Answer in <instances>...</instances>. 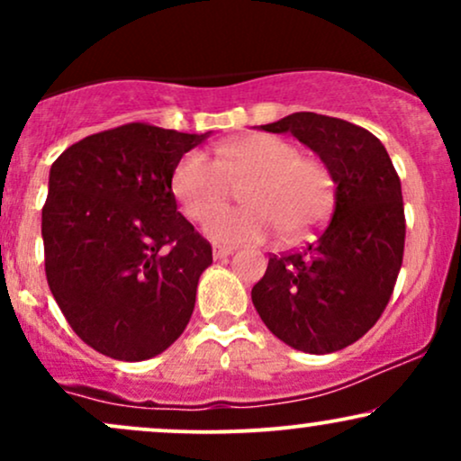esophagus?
Returning a JSON list of instances; mask_svg holds the SVG:
<instances>
[{
    "label": "esophagus",
    "mask_w": 461,
    "mask_h": 461,
    "mask_svg": "<svg viewBox=\"0 0 461 461\" xmlns=\"http://www.w3.org/2000/svg\"><path fill=\"white\" fill-rule=\"evenodd\" d=\"M231 253H234V249H231V247H221V245H214V247H212L214 260H221V258L231 256Z\"/></svg>",
    "instance_id": "34e87169"
}]
</instances>
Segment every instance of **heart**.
Here are the masks:
<instances>
[{"instance_id": "b5f03b06", "label": "heart", "mask_w": 461, "mask_h": 461, "mask_svg": "<svg viewBox=\"0 0 461 461\" xmlns=\"http://www.w3.org/2000/svg\"><path fill=\"white\" fill-rule=\"evenodd\" d=\"M231 183L246 185V208L215 211ZM173 194L190 219L211 212L203 231L214 242L253 245L277 231L285 240L310 234L330 212L333 179L325 162L299 153L290 140L251 134L221 142L216 160L203 151L186 153L173 171Z\"/></svg>"}]
</instances>
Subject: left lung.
<instances>
[{
	"mask_svg": "<svg viewBox=\"0 0 461 461\" xmlns=\"http://www.w3.org/2000/svg\"><path fill=\"white\" fill-rule=\"evenodd\" d=\"M290 131L330 168L331 219L297 251L268 258L251 301L264 325L305 353L340 351L377 322L405 247L401 179L377 136L348 121L294 113L262 125Z\"/></svg>",
	"mask_w": 461,
	"mask_h": 461,
	"instance_id": "obj_1",
	"label": "left lung"
}]
</instances>
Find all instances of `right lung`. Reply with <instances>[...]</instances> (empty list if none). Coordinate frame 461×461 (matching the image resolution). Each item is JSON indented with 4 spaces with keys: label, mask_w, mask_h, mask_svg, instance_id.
Here are the masks:
<instances>
[{
    "label": "right lung",
    "mask_w": 461,
    "mask_h": 461,
    "mask_svg": "<svg viewBox=\"0 0 461 461\" xmlns=\"http://www.w3.org/2000/svg\"><path fill=\"white\" fill-rule=\"evenodd\" d=\"M208 136L128 123L51 164L41 227L47 284L95 351L142 362L186 330L212 247L177 212L171 182Z\"/></svg>",
    "instance_id": "right-lung-1"
}]
</instances>
